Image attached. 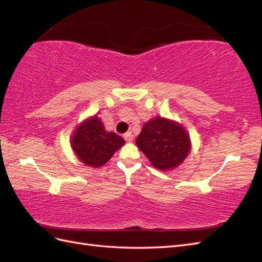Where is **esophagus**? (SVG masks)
Listing matches in <instances>:
<instances>
[{
    "label": "esophagus",
    "instance_id": "obj_1",
    "mask_svg": "<svg viewBox=\"0 0 262 262\" xmlns=\"http://www.w3.org/2000/svg\"><path fill=\"white\" fill-rule=\"evenodd\" d=\"M123 139L126 141V142H131L133 140V136L131 132H126L125 134H123Z\"/></svg>",
    "mask_w": 262,
    "mask_h": 262
}]
</instances>
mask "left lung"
I'll return each instance as SVG.
<instances>
[{"mask_svg": "<svg viewBox=\"0 0 262 262\" xmlns=\"http://www.w3.org/2000/svg\"><path fill=\"white\" fill-rule=\"evenodd\" d=\"M136 143L154 167L164 171L179 166L191 148L184 126L162 117L150 119L143 125Z\"/></svg>", "mask_w": 262, "mask_h": 262, "instance_id": "left-lung-1", "label": "left lung"}]
</instances>
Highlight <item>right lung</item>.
I'll return each instance as SVG.
<instances>
[{"mask_svg": "<svg viewBox=\"0 0 262 262\" xmlns=\"http://www.w3.org/2000/svg\"><path fill=\"white\" fill-rule=\"evenodd\" d=\"M75 155L82 163L100 167L124 144V140L115 132H107L97 116L86 119L75 129L71 139Z\"/></svg>", "mask_w": 262, "mask_h": 262, "instance_id": "1", "label": "right lung"}]
</instances>
